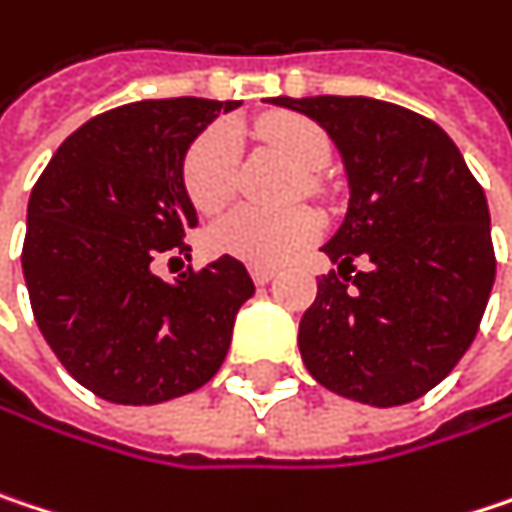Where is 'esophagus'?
<instances>
[{
  "label": "esophagus",
  "instance_id": "esophagus-1",
  "mask_svg": "<svg viewBox=\"0 0 512 512\" xmlns=\"http://www.w3.org/2000/svg\"><path fill=\"white\" fill-rule=\"evenodd\" d=\"M249 272H252V281H255L257 287H263V284H269V281L275 278L278 269H275V266H252Z\"/></svg>",
  "mask_w": 512,
  "mask_h": 512
}]
</instances>
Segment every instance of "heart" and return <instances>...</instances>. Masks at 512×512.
Segmentation results:
<instances>
[{"label": "heart", "instance_id": "heart-1", "mask_svg": "<svg viewBox=\"0 0 512 512\" xmlns=\"http://www.w3.org/2000/svg\"><path fill=\"white\" fill-rule=\"evenodd\" d=\"M257 134L275 146L299 172H316L328 163L331 143L325 131L302 117H266L257 122ZM237 137L231 128L216 125L205 131L184 158V190L202 213L219 210L234 190ZM319 234V216L307 208L260 210L240 205L222 213L208 231L210 252L249 266H272L296 255Z\"/></svg>", "mask_w": 512, "mask_h": 512}]
</instances>
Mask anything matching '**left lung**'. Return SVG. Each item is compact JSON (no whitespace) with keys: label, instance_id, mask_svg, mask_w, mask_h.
I'll list each match as a JSON object with an SVG mask.
<instances>
[{"label":"left lung","instance_id":"1","mask_svg":"<svg viewBox=\"0 0 512 512\" xmlns=\"http://www.w3.org/2000/svg\"><path fill=\"white\" fill-rule=\"evenodd\" d=\"M337 146L349 210L299 322L307 372L331 393L395 407L434 390L472 346L495 281L487 196L437 122L369 96H275ZM370 257L366 273L353 257Z\"/></svg>","mask_w":512,"mask_h":512}]
</instances>
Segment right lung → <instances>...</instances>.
Wrapping results in <instances>:
<instances>
[{
  "label": "right lung",
  "instance_id": "right-lung-1",
  "mask_svg": "<svg viewBox=\"0 0 512 512\" xmlns=\"http://www.w3.org/2000/svg\"><path fill=\"white\" fill-rule=\"evenodd\" d=\"M240 102L146 99L105 111L61 143L25 216L23 275L49 349L114 404H161L219 372L255 284L234 257L175 281L152 263L190 252L199 225L184 158Z\"/></svg>",
  "mask_w": 512,
  "mask_h": 512
}]
</instances>
